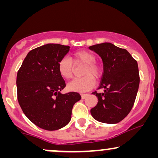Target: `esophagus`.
I'll return each instance as SVG.
<instances>
[{
  "mask_svg": "<svg viewBox=\"0 0 158 158\" xmlns=\"http://www.w3.org/2000/svg\"><path fill=\"white\" fill-rule=\"evenodd\" d=\"M88 94H81V97L83 98V99H84V98H85L87 97V96H88Z\"/></svg>",
  "mask_w": 158,
  "mask_h": 158,
  "instance_id": "1",
  "label": "esophagus"
}]
</instances>
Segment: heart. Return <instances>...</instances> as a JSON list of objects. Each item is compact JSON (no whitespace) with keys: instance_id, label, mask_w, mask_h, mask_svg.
<instances>
[{"instance_id":"b5f03b06","label":"heart","mask_w":158,"mask_h":158,"mask_svg":"<svg viewBox=\"0 0 158 158\" xmlns=\"http://www.w3.org/2000/svg\"><path fill=\"white\" fill-rule=\"evenodd\" d=\"M72 61L75 63L85 64L82 70L83 77L74 79L68 85V88L72 91H87L94 88L95 79H99L102 74V68L96 62V56L88 50H79L73 53ZM58 70L64 79H70L73 77V64L70 59L61 58L58 62Z\"/></svg>"}]
</instances>
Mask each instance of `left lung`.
I'll list each match as a JSON object with an SVG mask.
<instances>
[{"label": "left lung", "mask_w": 158, "mask_h": 158, "mask_svg": "<svg viewBox=\"0 0 158 158\" xmlns=\"http://www.w3.org/2000/svg\"><path fill=\"white\" fill-rule=\"evenodd\" d=\"M102 59L103 73L98 89L93 92L98 103L90 113L97 121L117 123L129 114L135 104L139 84L137 61L126 49L111 43H102L89 47Z\"/></svg>", "instance_id": "obj_1"}]
</instances>
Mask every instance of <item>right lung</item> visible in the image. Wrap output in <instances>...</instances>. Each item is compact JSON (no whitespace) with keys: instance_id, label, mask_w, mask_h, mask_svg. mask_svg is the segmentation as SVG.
I'll return each mask as SVG.
<instances>
[{"instance_id":"add662e5","label":"right lung","mask_w":158,"mask_h":158,"mask_svg":"<svg viewBox=\"0 0 158 158\" xmlns=\"http://www.w3.org/2000/svg\"><path fill=\"white\" fill-rule=\"evenodd\" d=\"M70 47L48 44L28 52L17 73L18 101L27 117L39 128L55 131L70 121L77 92L60 93L66 86L58 62Z\"/></svg>"}]
</instances>
